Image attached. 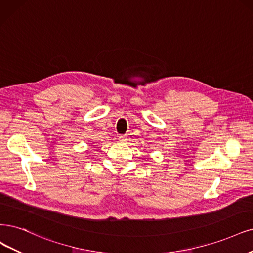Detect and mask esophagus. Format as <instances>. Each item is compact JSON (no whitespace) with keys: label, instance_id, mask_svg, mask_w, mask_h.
Wrapping results in <instances>:
<instances>
[{"label":"esophagus","instance_id":"obj_1","mask_svg":"<svg viewBox=\"0 0 253 253\" xmlns=\"http://www.w3.org/2000/svg\"><path fill=\"white\" fill-rule=\"evenodd\" d=\"M128 141V137L126 135H121L119 136V142L121 143H126Z\"/></svg>","mask_w":253,"mask_h":253}]
</instances>
